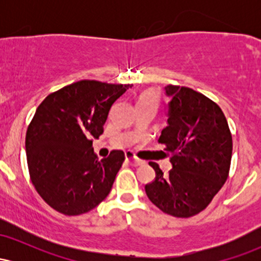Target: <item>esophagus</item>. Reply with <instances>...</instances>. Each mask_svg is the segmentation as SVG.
Segmentation results:
<instances>
[{
    "instance_id": "esophagus-1",
    "label": "esophagus",
    "mask_w": 261,
    "mask_h": 261,
    "mask_svg": "<svg viewBox=\"0 0 261 261\" xmlns=\"http://www.w3.org/2000/svg\"><path fill=\"white\" fill-rule=\"evenodd\" d=\"M125 157H126V161L130 162L131 166H134V167L142 166V164L145 163V162H143V161H141V160H139V158L135 157V155L131 153V152H126V153H125Z\"/></svg>"
}]
</instances>
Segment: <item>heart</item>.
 I'll return each mask as SVG.
<instances>
[{"label": "heart", "mask_w": 261, "mask_h": 261, "mask_svg": "<svg viewBox=\"0 0 261 261\" xmlns=\"http://www.w3.org/2000/svg\"><path fill=\"white\" fill-rule=\"evenodd\" d=\"M158 100H160V93H158V91H155V89H147V91L142 92L139 95L137 103H146L157 106Z\"/></svg>", "instance_id": "b5f03b06"}]
</instances>
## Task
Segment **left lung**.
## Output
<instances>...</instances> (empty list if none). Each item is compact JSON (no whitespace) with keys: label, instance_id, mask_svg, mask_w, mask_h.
I'll list each match as a JSON object with an SVG mask.
<instances>
[{"label":"left lung","instance_id":"1","mask_svg":"<svg viewBox=\"0 0 261 261\" xmlns=\"http://www.w3.org/2000/svg\"><path fill=\"white\" fill-rule=\"evenodd\" d=\"M168 126L158 142L166 146L173 168L168 175L149 162L155 178L146 184L148 199L170 216L188 218L201 212L228 178L232 135L221 108L188 87L169 85Z\"/></svg>","mask_w":261,"mask_h":261}]
</instances>
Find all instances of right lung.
<instances>
[{
	"label": "right lung",
	"instance_id": "right-lung-1",
	"mask_svg": "<svg viewBox=\"0 0 261 261\" xmlns=\"http://www.w3.org/2000/svg\"><path fill=\"white\" fill-rule=\"evenodd\" d=\"M131 85L82 80L41 101L25 135L29 174L50 207L79 216L97 207L112 190L125 154L98 160L93 139L104 131L108 114Z\"/></svg>",
	"mask_w": 261,
	"mask_h": 261
}]
</instances>
